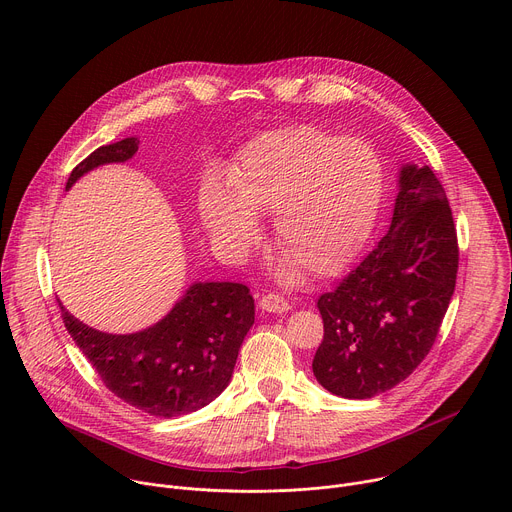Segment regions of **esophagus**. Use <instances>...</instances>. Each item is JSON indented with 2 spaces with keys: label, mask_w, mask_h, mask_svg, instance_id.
Listing matches in <instances>:
<instances>
[{
  "label": "esophagus",
  "mask_w": 512,
  "mask_h": 512,
  "mask_svg": "<svg viewBox=\"0 0 512 512\" xmlns=\"http://www.w3.org/2000/svg\"><path fill=\"white\" fill-rule=\"evenodd\" d=\"M259 308L265 310V312H271V314H283L291 308V304L287 302V298H283L279 294H267V296L261 298Z\"/></svg>",
  "instance_id": "esophagus-1"
}]
</instances>
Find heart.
<instances>
[{"mask_svg":"<svg viewBox=\"0 0 512 512\" xmlns=\"http://www.w3.org/2000/svg\"><path fill=\"white\" fill-rule=\"evenodd\" d=\"M231 192L204 186L200 214L208 235L235 255L257 237L255 214H273V237L314 277L346 269L367 245L385 196V164L369 141L318 125L265 133L243 150L231 172Z\"/></svg>","mask_w":512,"mask_h":512,"instance_id":"b5f03b06","label":"heart"}]
</instances>
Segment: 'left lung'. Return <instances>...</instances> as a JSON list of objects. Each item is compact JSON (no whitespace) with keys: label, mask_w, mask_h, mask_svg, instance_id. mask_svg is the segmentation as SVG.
I'll return each instance as SVG.
<instances>
[{"label":"left lung","mask_w":512,"mask_h":512,"mask_svg":"<svg viewBox=\"0 0 512 512\" xmlns=\"http://www.w3.org/2000/svg\"><path fill=\"white\" fill-rule=\"evenodd\" d=\"M458 255L442 182L429 166H403L387 235L318 298L324 320L312 362L318 383L344 399H371L405 381L440 332Z\"/></svg>","instance_id":"obj_1"}]
</instances>
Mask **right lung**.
<instances>
[{"label": "right lung", "instance_id": "obj_1", "mask_svg": "<svg viewBox=\"0 0 512 512\" xmlns=\"http://www.w3.org/2000/svg\"><path fill=\"white\" fill-rule=\"evenodd\" d=\"M139 139L103 145L70 172L66 188L103 164L127 162ZM62 320L93 369L125 403L156 417L192 413L221 395L239 348L255 322L249 287L231 281L192 283L158 324L133 334H107L70 316Z\"/></svg>", "mask_w": 512, "mask_h": 512}]
</instances>
